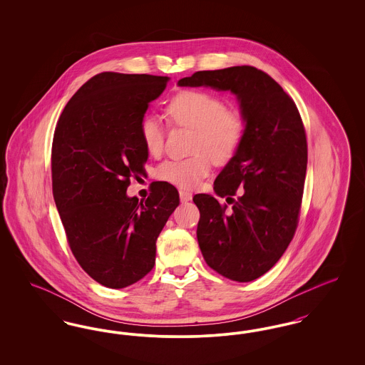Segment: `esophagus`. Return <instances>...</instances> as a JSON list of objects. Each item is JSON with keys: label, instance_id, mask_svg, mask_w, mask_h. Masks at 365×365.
I'll list each match as a JSON object with an SVG mask.
<instances>
[{"label": "esophagus", "instance_id": "esophagus-1", "mask_svg": "<svg viewBox=\"0 0 365 365\" xmlns=\"http://www.w3.org/2000/svg\"><path fill=\"white\" fill-rule=\"evenodd\" d=\"M179 197H180V201H182V202H189L191 200V192L180 190L179 191Z\"/></svg>", "mask_w": 365, "mask_h": 365}]
</instances>
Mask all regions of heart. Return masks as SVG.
Listing matches in <instances>:
<instances>
[{"label": "heart", "mask_w": 365, "mask_h": 365, "mask_svg": "<svg viewBox=\"0 0 365 365\" xmlns=\"http://www.w3.org/2000/svg\"><path fill=\"white\" fill-rule=\"evenodd\" d=\"M165 110L175 124L194 128V155L165 160L157 167V178L183 190L195 189L209 174L212 158L225 163L237 153L246 133L245 118L240 110L226 108L222 98L204 90L179 91ZM139 134L149 155H161L164 125L157 116H145L139 123Z\"/></svg>", "instance_id": "b5f03b06"}]
</instances>
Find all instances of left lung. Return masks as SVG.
Masks as SVG:
<instances>
[{
    "mask_svg": "<svg viewBox=\"0 0 365 365\" xmlns=\"http://www.w3.org/2000/svg\"><path fill=\"white\" fill-rule=\"evenodd\" d=\"M179 86L231 91L246 133L237 153L217 175L210 194H195L197 240L209 267L225 278L252 282L268 272L294 237L308 163L305 128L294 101L265 72L250 66L198 71ZM232 200V199H231Z\"/></svg>",
    "mask_w": 365,
    "mask_h": 365,
    "instance_id": "left-lung-1",
    "label": "left lung"
}]
</instances>
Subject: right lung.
I'll use <instances>...</instances> for the list:
<instances>
[{"instance_id": "1", "label": "right lung", "mask_w": 365, "mask_h": 365, "mask_svg": "<svg viewBox=\"0 0 365 365\" xmlns=\"http://www.w3.org/2000/svg\"><path fill=\"white\" fill-rule=\"evenodd\" d=\"M170 78L103 72L66 105L52 146L53 197L71 250L88 277L127 287L152 271L156 241L179 205V192L155 182L150 195L128 197L145 176L148 150L139 123Z\"/></svg>"}]
</instances>
